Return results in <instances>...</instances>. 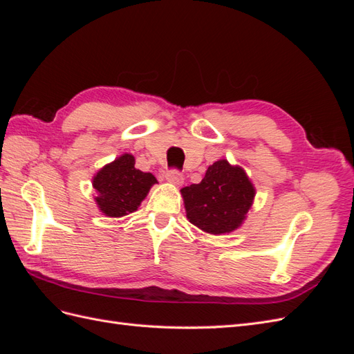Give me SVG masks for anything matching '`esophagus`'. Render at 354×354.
Listing matches in <instances>:
<instances>
[{
	"instance_id": "obj_1",
	"label": "esophagus",
	"mask_w": 354,
	"mask_h": 354,
	"mask_svg": "<svg viewBox=\"0 0 354 354\" xmlns=\"http://www.w3.org/2000/svg\"><path fill=\"white\" fill-rule=\"evenodd\" d=\"M165 178L169 181V183H173V185H177V186H180L181 183H183V174L180 173L178 169H169V171H167V174H165Z\"/></svg>"
}]
</instances>
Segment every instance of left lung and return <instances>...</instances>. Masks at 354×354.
Segmentation results:
<instances>
[{
  "mask_svg": "<svg viewBox=\"0 0 354 354\" xmlns=\"http://www.w3.org/2000/svg\"><path fill=\"white\" fill-rule=\"evenodd\" d=\"M181 195L189 221L203 232L220 234L241 226L255 190L242 168L221 159L208 167L199 185L181 189Z\"/></svg>",
  "mask_w": 354,
  "mask_h": 354,
  "instance_id": "1",
  "label": "left lung"
}]
</instances>
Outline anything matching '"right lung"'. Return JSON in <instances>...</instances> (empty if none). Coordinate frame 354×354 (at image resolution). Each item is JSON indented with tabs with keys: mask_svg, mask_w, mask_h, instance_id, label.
<instances>
[{
	"mask_svg": "<svg viewBox=\"0 0 354 354\" xmlns=\"http://www.w3.org/2000/svg\"><path fill=\"white\" fill-rule=\"evenodd\" d=\"M134 164V156L125 153L103 167L93 178V186L99 194L95 202L106 216L122 217L134 212L156 183L151 173H143Z\"/></svg>",
	"mask_w": 354,
	"mask_h": 354,
	"instance_id": "add662e5",
	"label": "right lung"
}]
</instances>
